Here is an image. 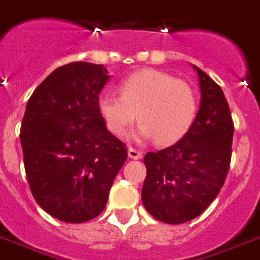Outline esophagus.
Here are the masks:
<instances>
[{
  "label": "esophagus",
  "mask_w": 260,
  "mask_h": 260,
  "mask_svg": "<svg viewBox=\"0 0 260 260\" xmlns=\"http://www.w3.org/2000/svg\"><path fill=\"white\" fill-rule=\"evenodd\" d=\"M127 154H128V156L132 157V159H141L142 157V151L141 150H138V148L128 147Z\"/></svg>",
  "instance_id": "34e87169"
}]
</instances>
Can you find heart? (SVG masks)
I'll return each instance as SVG.
<instances>
[{"mask_svg": "<svg viewBox=\"0 0 260 260\" xmlns=\"http://www.w3.org/2000/svg\"><path fill=\"white\" fill-rule=\"evenodd\" d=\"M119 93L100 94L97 108L106 127L123 137L137 115L138 138H155L160 146L172 145L187 134L199 110L194 89L167 72L142 70L126 77Z\"/></svg>", "mask_w": 260, "mask_h": 260, "instance_id": "b5f03b06", "label": "heart"}]
</instances>
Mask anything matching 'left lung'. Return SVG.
Masks as SVG:
<instances>
[{"label": "left lung", "mask_w": 260, "mask_h": 260, "mask_svg": "<svg viewBox=\"0 0 260 260\" xmlns=\"http://www.w3.org/2000/svg\"><path fill=\"white\" fill-rule=\"evenodd\" d=\"M201 101L193 125L174 146L143 157L147 175L142 201L161 222H188L222 188L232 160L234 123L221 86L199 67Z\"/></svg>", "instance_id": "1"}]
</instances>
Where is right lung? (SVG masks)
Wrapping results in <instances>:
<instances>
[{"mask_svg": "<svg viewBox=\"0 0 260 260\" xmlns=\"http://www.w3.org/2000/svg\"><path fill=\"white\" fill-rule=\"evenodd\" d=\"M109 75L103 64L73 61L50 73L28 100L21 125L23 163L42 209L68 223L103 213L127 159L125 143L97 108Z\"/></svg>", "mask_w": 260, "mask_h": 260, "instance_id": "right-lung-1", "label": "right lung"}]
</instances>
